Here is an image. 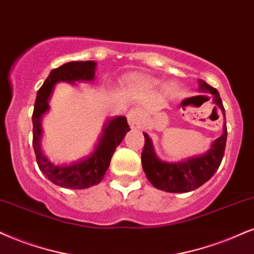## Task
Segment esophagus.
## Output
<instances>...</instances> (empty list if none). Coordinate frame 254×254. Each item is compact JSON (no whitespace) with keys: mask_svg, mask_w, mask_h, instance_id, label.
<instances>
[{"mask_svg":"<svg viewBox=\"0 0 254 254\" xmlns=\"http://www.w3.org/2000/svg\"><path fill=\"white\" fill-rule=\"evenodd\" d=\"M128 122H129L132 129H139L141 126V114L136 109H132V111L128 112L127 114Z\"/></svg>","mask_w":254,"mask_h":254,"instance_id":"obj_1","label":"esophagus"}]
</instances>
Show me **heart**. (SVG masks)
<instances>
[{
	"instance_id": "heart-1",
	"label": "heart",
	"mask_w": 254,
	"mask_h": 254,
	"mask_svg": "<svg viewBox=\"0 0 254 254\" xmlns=\"http://www.w3.org/2000/svg\"><path fill=\"white\" fill-rule=\"evenodd\" d=\"M145 82H146V84H148V86H151V87H154L155 84H156L155 81H153V80H149V79L145 80Z\"/></svg>"
}]
</instances>
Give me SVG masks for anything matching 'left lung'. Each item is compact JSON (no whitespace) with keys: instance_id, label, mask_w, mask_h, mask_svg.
<instances>
[{"instance_id":"8db88e82","label":"left lung","mask_w":254,"mask_h":254,"mask_svg":"<svg viewBox=\"0 0 254 254\" xmlns=\"http://www.w3.org/2000/svg\"><path fill=\"white\" fill-rule=\"evenodd\" d=\"M200 89L211 93L213 102L220 107L225 115V108L219 92L205 81H199ZM145 146L141 153L142 168L147 179L158 190L170 193H186L196 190L213 177L224 158L227 139V127L224 133L213 142L211 149L205 154L194 156L180 162H164L159 160L153 149L152 141L146 133Z\"/></svg>"}]
</instances>
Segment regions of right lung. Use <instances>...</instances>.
<instances>
[{
    "label": "right lung",
    "mask_w": 254,
    "mask_h": 254,
    "mask_svg": "<svg viewBox=\"0 0 254 254\" xmlns=\"http://www.w3.org/2000/svg\"><path fill=\"white\" fill-rule=\"evenodd\" d=\"M94 61H73L62 64L51 71L37 95L33 112V147L36 155V162L40 171L46 175L48 180L58 186L70 190H83L98 185L105 177L108 170L111 159L115 148L120 145L128 130H130L127 119L118 117L109 120L103 129L99 145L93 154L84 160L75 162L73 165L54 166L45 158L41 152V118L49 109L48 100L55 83L60 81L74 83L75 81H92L95 76Z\"/></svg>",
    "instance_id": "1"
}]
</instances>
